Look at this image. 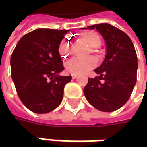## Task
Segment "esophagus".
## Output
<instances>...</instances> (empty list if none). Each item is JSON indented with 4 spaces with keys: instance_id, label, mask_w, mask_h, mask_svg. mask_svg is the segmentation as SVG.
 <instances>
[{
    "instance_id": "esophagus-1",
    "label": "esophagus",
    "mask_w": 147,
    "mask_h": 147,
    "mask_svg": "<svg viewBox=\"0 0 147 147\" xmlns=\"http://www.w3.org/2000/svg\"><path fill=\"white\" fill-rule=\"evenodd\" d=\"M71 77H72V79H76L77 77H78V76H77V75H75V74H72V75H71Z\"/></svg>"
}]
</instances>
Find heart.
Here are the masks:
<instances>
[{"label":"heart","mask_w":147,"mask_h":147,"mask_svg":"<svg viewBox=\"0 0 147 147\" xmlns=\"http://www.w3.org/2000/svg\"><path fill=\"white\" fill-rule=\"evenodd\" d=\"M82 40L90 49L98 48L102 44V40L98 34L96 33H86L82 35ZM59 53L63 58L67 57L69 55V42L68 39H63L59 45ZM95 65V61L91 58L86 60H80L77 58H72L65 64V69L67 72L75 75L87 72L92 69Z\"/></svg>","instance_id":"b5f03b06"}]
</instances>
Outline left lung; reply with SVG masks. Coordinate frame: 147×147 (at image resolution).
Here are the masks:
<instances>
[{"label":"left lung","instance_id":"left-lung-1","mask_svg":"<svg viewBox=\"0 0 147 147\" xmlns=\"http://www.w3.org/2000/svg\"><path fill=\"white\" fill-rule=\"evenodd\" d=\"M82 29H96L106 45L105 59L94 69L98 76L88 79L83 90L84 95L98 110H117L127 102L136 85L138 60L134 45L127 34L109 24H95Z\"/></svg>","mask_w":147,"mask_h":147}]
</instances>
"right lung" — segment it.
Wrapping results in <instances>:
<instances>
[{"label":"right lung","instance_id":"add662e5","mask_svg":"<svg viewBox=\"0 0 147 147\" xmlns=\"http://www.w3.org/2000/svg\"><path fill=\"white\" fill-rule=\"evenodd\" d=\"M69 30L37 29L25 34L11 57V78L19 98L36 113H47L61 105L71 76L64 70L59 45Z\"/></svg>","mask_w":147,"mask_h":147}]
</instances>
